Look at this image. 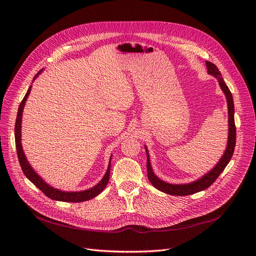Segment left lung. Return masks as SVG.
Listing matches in <instances>:
<instances>
[{
  "instance_id": "1",
  "label": "left lung",
  "mask_w": 256,
  "mask_h": 256,
  "mask_svg": "<svg viewBox=\"0 0 256 256\" xmlns=\"http://www.w3.org/2000/svg\"><path fill=\"white\" fill-rule=\"evenodd\" d=\"M207 66V72L208 74L212 75L214 77L218 80V84L222 88V91L225 94L227 99V106H228V140H227V146L225 150V152L222 156V158L218 160V162L216 164L212 170H210L207 174H205L203 176L200 178V179L187 183V184H170L165 182L154 174L150 160V154L146 146V152L148 156V162H146V168H148V178L152 185L157 188L158 190L165 192L168 194L172 196H188V194H194L196 192L205 190L211 184H212L218 176L220 174V172L225 170L227 164L230 162L233 152H234L236 148V124H234V104H233V98L230 90L228 88L227 84H225L223 77L220 75V72L216 68V66L210 62H206Z\"/></svg>"
}]
</instances>
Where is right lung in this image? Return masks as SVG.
<instances>
[{"label": "right lung", "mask_w": 256, "mask_h": 256, "mask_svg": "<svg viewBox=\"0 0 256 256\" xmlns=\"http://www.w3.org/2000/svg\"><path fill=\"white\" fill-rule=\"evenodd\" d=\"M42 72V70H40L36 76L33 80H34L36 77ZM31 86H29L28 91L25 95V97L22 100L20 106H18V116H16V126H14V137H16V152H18V158L20 164V168L23 172L25 174V176H27V179L30 180L33 184H34L38 190H40L45 196H47L48 198H50L51 200H55V201H60V202H73V203H78V202H84V201H88L93 198H95L96 196H98L100 194L106 186L108 185V179H110V159H112V156L110 158V162H108V166L106 174L104 176L102 179L99 181L95 186H93L92 188H88L86 190H82V192H62L60 190H58V188H54L52 186H50L47 182H45L42 180V178L38 174V172L32 168V166L30 165V163L28 162L26 154L23 150V146H22V116H23V110H24V106L26 104V100L30 94L31 91Z\"/></svg>", "instance_id": "add662e5"}]
</instances>
